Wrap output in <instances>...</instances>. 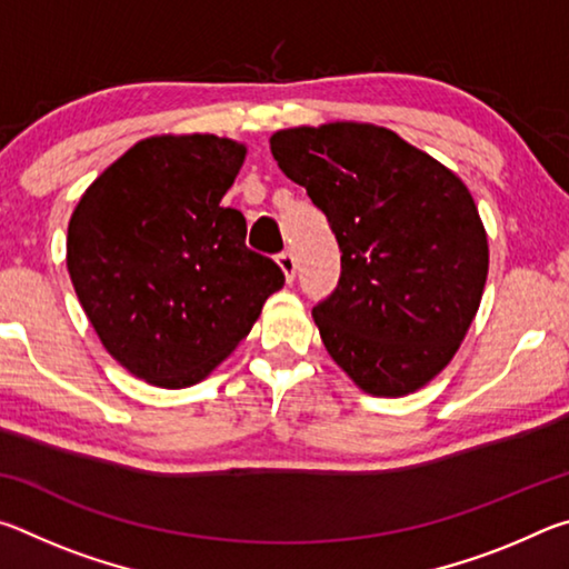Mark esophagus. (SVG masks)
<instances>
[{
    "mask_svg": "<svg viewBox=\"0 0 569 569\" xmlns=\"http://www.w3.org/2000/svg\"><path fill=\"white\" fill-rule=\"evenodd\" d=\"M276 263L281 266L286 281H293V276H296V256L291 253V250H281V253L276 256Z\"/></svg>",
    "mask_w": 569,
    "mask_h": 569,
    "instance_id": "obj_1",
    "label": "esophagus"
}]
</instances>
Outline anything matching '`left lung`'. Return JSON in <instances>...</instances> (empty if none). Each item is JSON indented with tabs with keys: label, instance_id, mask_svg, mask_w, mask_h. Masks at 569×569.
Returning a JSON list of instances; mask_svg holds the SVG:
<instances>
[{
	"label": "left lung",
	"instance_id": "obj_1",
	"mask_svg": "<svg viewBox=\"0 0 569 569\" xmlns=\"http://www.w3.org/2000/svg\"><path fill=\"white\" fill-rule=\"evenodd\" d=\"M271 152L341 248L339 286L313 306L326 351L373 397L421 389L457 353L485 291L489 248L471 192L377 124L278 130Z\"/></svg>",
	"mask_w": 569,
	"mask_h": 569
}]
</instances>
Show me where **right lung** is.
Returning a JSON list of instances; mask_svg holds the SVG:
<instances>
[{"label": "right lung", "instance_id": "add662e5", "mask_svg": "<svg viewBox=\"0 0 569 569\" xmlns=\"http://www.w3.org/2000/svg\"><path fill=\"white\" fill-rule=\"evenodd\" d=\"M246 146L216 134L140 140L84 190L67 228L74 293L114 361L166 389L206 379L283 286L220 200Z\"/></svg>", "mask_w": 569, "mask_h": 569}]
</instances>
